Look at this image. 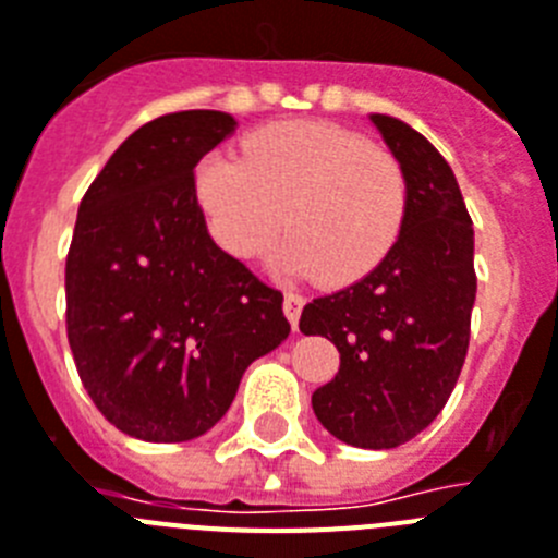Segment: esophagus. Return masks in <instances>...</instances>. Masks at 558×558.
Listing matches in <instances>:
<instances>
[{
    "label": "esophagus",
    "mask_w": 558,
    "mask_h": 558,
    "mask_svg": "<svg viewBox=\"0 0 558 558\" xmlns=\"http://www.w3.org/2000/svg\"><path fill=\"white\" fill-rule=\"evenodd\" d=\"M306 306V298L298 292H287L283 294V312H287L289 323H292L294 329H298V320H301V312Z\"/></svg>",
    "instance_id": "1"
}]
</instances>
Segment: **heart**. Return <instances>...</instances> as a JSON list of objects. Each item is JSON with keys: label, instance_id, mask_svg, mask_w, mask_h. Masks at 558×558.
Wrapping results in <instances>:
<instances>
[{"label": "heart", "instance_id": "b5f03b06", "mask_svg": "<svg viewBox=\"0 0 558 558\" xmlns=\"http://www.w3.org/2000/svg\"><path fill=\"white\" fill-rule=\"evenodd\" d=\"M192 186L223 252L264 255L283 223L278 269L326 283H351L380 266L409 209L402 163L329 121L269 124L243 142L241 158L207 153Z\"/></svg>", "mask_w": 558, "mask_h": 558}]
</instances>
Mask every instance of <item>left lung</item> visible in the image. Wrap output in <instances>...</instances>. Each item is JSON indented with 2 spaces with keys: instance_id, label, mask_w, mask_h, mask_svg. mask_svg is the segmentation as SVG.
<instances>
[{
  "instance_id": "8db88e82",
  "label": "left lung",
  "mask_w": 558,
  "mask_h": 558,
  "mask_svg": "<svg viewBox=\"0 0 558 558\" xmlns=\"http://www.w3.org/2000/svg\"><path fill=\"white\" fill-rule=\"evenodd\" d=\"M409 181L395 250L357 283L303 306V335L340 351L312 395L329 434L354 448H397L446 409L460 380L476 298L474 223L437 147L391 116H372Z\"/></svg>"
}]
</instances>
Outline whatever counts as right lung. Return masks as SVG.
Masks as SVG:
<instances>
[{"label":"right lung","mask_w":558,"mask_h":558,"mask_svg":"<svg viewBox=\"0 0 558 558\" xmlns=\"http://www.w3.org/2000/svg\"><path fill=\"white\" fill-rule=\"evenodd\" d=\"M232 130L218 110L147 121L78 204L70 351L96 409L135 439L207 434L252 360L289 337L283 294L209 238L195 201V163Z\"/></svg>","instance_id":"obj_1"}]
</instances>
